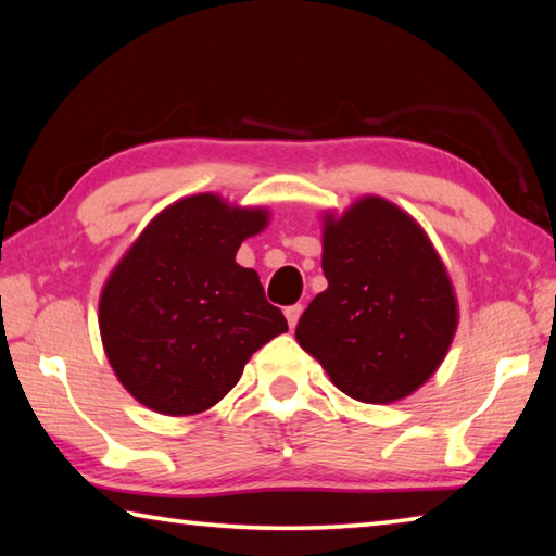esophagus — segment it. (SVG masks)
<instances>
[{
  "label": "esophagus",
  "instance_id": "34e87169",
  "mask_svg": "<svg viewBox=\"0 0 556 556\" xmlns=\"http://www.w3.org/2000/svg\"><path fill=\"white\" fill-rule=\"evenodd\" d=\"M301 312H304V308H301V304H294V306H287V308H285V316H287V324H289L291 331H294V328H296Z\"/></svg>",
  "mask_w": 556,
  "mask_h": 556
}]
</instances>
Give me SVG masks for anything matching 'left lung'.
<instances>
[{
	"label": "left lung",
	"instance_id": "1",
	"mask_svg": "<svg viewBox=\"0 0 556 556\" xmlns=\"http://www.w3.org/2000/svg\"><path fill=\"white\" fill-rule=\"evenodd\" d=\"M321 291L296 341L348 397L390 404L409 397L454 341V285L421 225L400 205L363 195L324 215Z\"/></svg>",
	"mask_w": 556,
	"mask_h": 556
}]
</instances>
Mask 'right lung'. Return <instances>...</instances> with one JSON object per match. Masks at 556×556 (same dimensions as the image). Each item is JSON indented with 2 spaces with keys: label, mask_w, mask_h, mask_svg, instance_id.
<instances>
[{
  "label": "right lung",
  "mask_w": 556,
  "mask_h": 556,
  "mask_svg": "<svg viewBox=\"0 0 556 556\" xmlns=\"http://www.w3.org/2000/svg\"><path fill=\"white\" fill-rule=\"evenodd\" d=\"M267 208L195 193L156 215L129 244L100 294L102 348L131 397L188 417L238 384L252 353L287 331L255 269L235 262L267 228Z\"/></svg>",
  "instance_id": "obj_1"
}]
</instances>
